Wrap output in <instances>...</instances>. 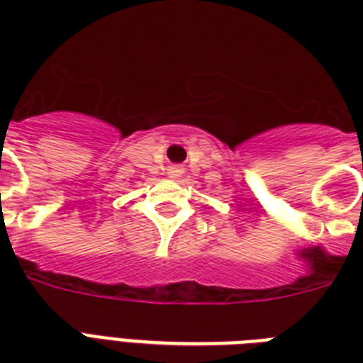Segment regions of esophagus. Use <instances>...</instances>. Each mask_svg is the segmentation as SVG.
Instances as JSON below:
<instances>
[{
    "label": "esophagus",
    "instance_id": "1",
    "mask_svg": "<svg viewBox=\"0 0 363 363\" xmlns=\"http://www.w3.org/2000/svg\"><path fill=\"white\" fill-rule=\"evenodd\" d=\"M168 174H170V178H179L184 174V168L179 164H172V167H168Z\"/></svg>",
    "mask_w": 363,
    "mask_h": 363
}]
</instances>
